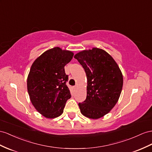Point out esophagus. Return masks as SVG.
Here are the masks:
<instances>
[{"mask_svg": "<svg viewBox=\"0 0 152 152\" xmlns=\"http://www.w3.org/2000/svg\"><path fill=\"white\" fill-rule=\"evenodd\" d=\"M74 88H75V90H76V89H77V86H75V87H74Z\"/></svg>", "mask_w": 152, "mask_h": 152, "instance_id": "34e87169", "label": "esophagus"}]
</instances>
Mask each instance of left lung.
Returning <instances> with one entry per match:
<instances>
[{
	"mask_svg": "<svg viewBox=\"0 0 152 152\" xmlns=\"http://www.w3.org/2000/svg\"><path fill=\"white\" fill-rule=\"evenodd\" d=\"M74 58L82 65L87 78V98L78 104L81 113L93 119L102 118L118 102L123 74L114 58L102 49L81 50Z\"/></svg>",
	"mask_w": 152,
	"mask_h": 152,
	"instance_id": "8db88e82",
	"label": "left lung"
}]
</instances>
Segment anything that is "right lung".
I'll list each match as a JSON object with an SVG mask.
<instances>
[{
	"label": "right lung",
	"instance_id": "right-lung-1",
	"mask_svg": "<svg viewBox=\"0 0 152 152\" xmlns=\"http://www.w3.org/2000/svg\"><path fill=\"white\" fill-rule=\"evenodd\" d=\"M73 55L71 50L55 47L42 53L31 67L27 79L29 98L35 109L46 118L61 115L71 98L64 67Z\"/></svg>",
	"mask_w": 152,
	"mask_h": 152
}]
</instances>
